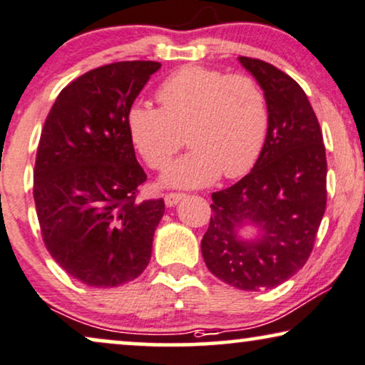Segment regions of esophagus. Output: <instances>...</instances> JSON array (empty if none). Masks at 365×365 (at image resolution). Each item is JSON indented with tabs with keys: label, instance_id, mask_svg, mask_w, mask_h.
I'll list each match as a JSON object with an SVG mask.
<instances>
[{
	"label": "esophagus",
	"instance_id": "34e87169",
	"mask_svg": "<svg viewBox=\"0 0 365 365\" xmlns=\"http://www.w3.org/2000/svg\"><path fill=\"white\" fill-rule=\"evenodd\" d=\"M182 198H185V193H180V192L165 193V203H167L168 207L177 205V203H178L180 200H182Z\"/></svg>",
	"mask_w": 365,
	"mask_h": 365
}]
</instances>
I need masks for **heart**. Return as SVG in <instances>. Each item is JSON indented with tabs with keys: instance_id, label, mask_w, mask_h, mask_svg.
Instances as JSON below:
<instances>
[{
	"instance_id": "heart-1",
	"label": "heart",
	"mask_w": 365,
	"mask_h": 365,
	"mask_svg": "<svg viewBox=\"0 0 365 365\" xmlns=\"http://www.w3.org/2000/svg\"><path fill=\"white\" fill-rule=\"evenodd\" d=\"M160 108L135 103L126 115L130 138L153 170H163L183 147L192 150L163 175L173 187H202L249 173L264 150L269 105L247 75L198 65L172 73L157 91Z\"/></svg>"
}]
</instances>
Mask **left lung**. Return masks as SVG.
<instances>
[{
    "mask_svg": "<svg viewBox=\"0 0 365 365\" xmlns=\"http://www.w3.org/2000/svg\"><path fill=\"white\" fill-rule=\"evenodd\" d=\"M239 61L267 96L269 132L252 172L212 193L202 255L217 279L257 292L284 284L312 254L327 203V160L319 120L297 81L267 61ZM249 222L259 228L254 241L238 235Z\"/></svg>",
    "mask_w": 365,
    "mask_h": 365,
    "instance_id": "left-lung-1",
    "label": "left lung"
}]
</instances>
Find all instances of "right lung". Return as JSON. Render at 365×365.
Returning a JSON list of instances; mask_svg holds the SVG:
<instances>
[{
    "mask_svg": "<svg viewBox=\"0 0 365 365\" xmlns=\"http://www.w3.org/2000/svg\"><path fill=\"white\" fill-rule=\"evenodd\" d=\"M158 61H118L65 86L46 116L35 162L36 215L56 264L88 287L128 284L147 269L163 198L137 200L147 173L126 115Z\"/></svg>",
    "mask_w": 365,
    "mask_h": 365,
    "instance_id": "1",
    "label": "right lung"
}]
</instances>
